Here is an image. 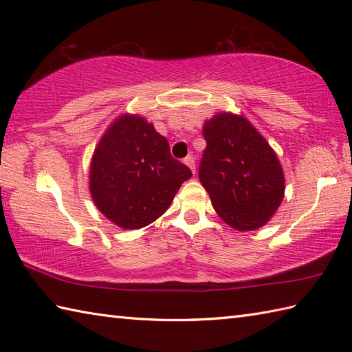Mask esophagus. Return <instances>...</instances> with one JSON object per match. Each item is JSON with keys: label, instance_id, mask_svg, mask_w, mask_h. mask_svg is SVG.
<instances>
[{"label": "esophagus", "instance_id": "34e87169", "mask_svg": "<svg viewBox=\"0 0 352 352\" xmlns=\"http://www.w3.org/2000/svg\"><path fill=\"white\" fill-rule=\"evenodd\" d=\"M184 164H188V166H189V169L193 172V174H195V160H193V157L192 155H188V157H186V159H184Z\"/></svg>", "mask_w": 352, "mask_h": 352}]
</instances>
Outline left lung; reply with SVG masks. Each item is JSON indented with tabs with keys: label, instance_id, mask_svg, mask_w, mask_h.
Returning <instances> with one entry per match:
<instances>
[{
	"label": "left lung",
	"instance_id": "left-lung-1",
	"mask_svg": "<svg viewBox=\"0 0 352 352\" xmlns=\"http://www.w3.org/2000/svg\"><path fill=\"white\" fill-rule=\"evenodd\" d=\"M199 182L219 218L252 231L272 218L284 197L278 157L248 119L222 111L204 124Z\"/></svg>",
	"mask_w": 352,
	"mask_h": 352
}]
</instances>
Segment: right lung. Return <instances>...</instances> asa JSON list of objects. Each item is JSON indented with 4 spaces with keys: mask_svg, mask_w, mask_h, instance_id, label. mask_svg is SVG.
<instances>
[{
    "mask_svg": "<svg viewBox=\"0 0 352 352\" xmlns=\"http://www.w3.org/2000/svg\"><path fill=\"white\" fill-rule=\"evenodd\" d=\"M190 177V169L170 155L166 138L153 124L125 113L95 148L89 190L107 219L124 230H138L160 218Z\"/></svg>",
    "mask_w": 352,
    "mask_h": 352,
    "instance_id": "right-lung-1",
    "label": "right lung"
}]
</instances>
